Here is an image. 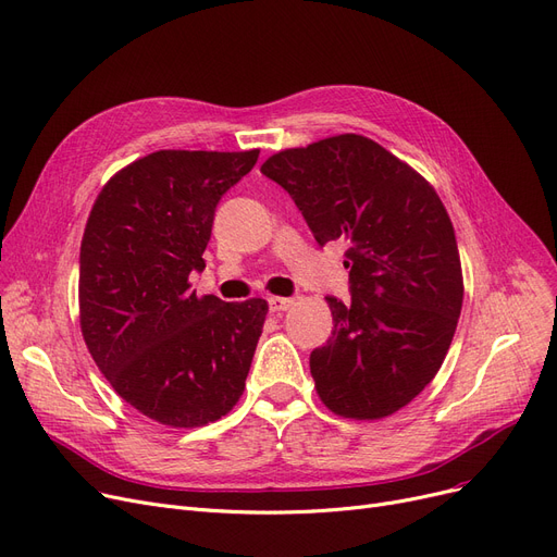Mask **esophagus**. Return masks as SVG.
<instances>
[{"instance_id":"34e87169","label":"esophagus","mask_w":557,"mask_h":557,"mask_svg":"<svg viewBox=\"0 0 557 557\" xmlns=\"http://www.w3.org/2000/svg\"><path fill=\"white\" fill-rule=\"evenodd\" d=\"M294 302H296L294 298H282V296H271V298H269V307H271V311H275V313L292 309Z\"/></svg>"}]
</instances>
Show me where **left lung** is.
Returning a JSON list of instances; mask_svg holds the SVG:
<instances>
[{"label": "left lung", "mask_w": 557, "mask_h": 557, "mask_svg": "<svg viewBox=\"0 0 557 557\" xmlns=\"http://www.w3.org/2000/svg\"><path fill=\"white\" fill-rule=\"evenodd\" d=\"M277 182L319 240L348 246L350 300L325 298L334 330L309 355L330 412L377 421L437 375L462 311L455 230L437 190L375 140L338 134L269 157Z\"/></svg>", "instance_id": "8db88e82"}]
</instances>
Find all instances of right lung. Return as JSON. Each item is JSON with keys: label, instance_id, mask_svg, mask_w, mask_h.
I'll list each match as a JSON object with an SVG mask.
<instances>
[{"label": "right lung", "instance_id": "add662e5", "mask_svg": "<svg viewBox=\"0 0 557 557\" xmlns=\"http://www.w3.org/2000/svg\"><path fill=\"white\" fill-rule=\"evenodd\" d=\"M259 150H159L95 200L79 252V325L115 394L168 428L219 421L244 396L269 302L190 292L215 205Z\"/></svg>", "mask_w": 557, "mask_h": 557}]
</instances>
